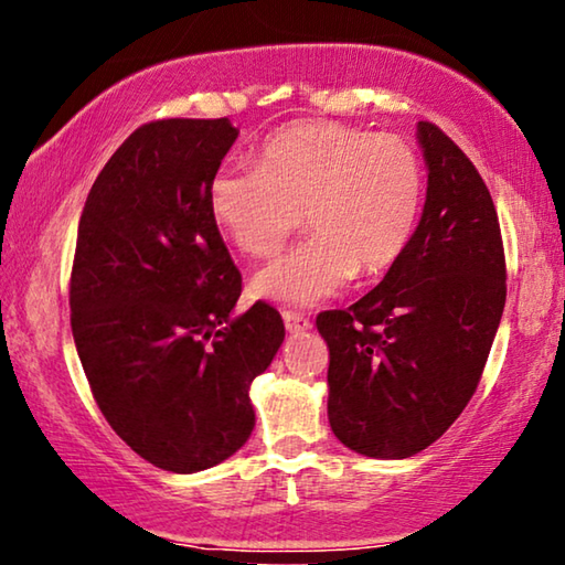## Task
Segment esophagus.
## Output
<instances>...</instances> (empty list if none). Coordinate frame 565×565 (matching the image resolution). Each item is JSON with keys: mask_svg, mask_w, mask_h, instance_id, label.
Masks as SVG:
<instances>
[{"mask_svg": "<svg viewBox=\"0 0 565 565\" xmlns=\"http://www.w3.org/2000/svg\"><path fill=\"white\" fill-rule=\"evenodd\" d=\"M282 320H285V328H288L290 333H302V331H310V328H312L310 320L306 316H300V312L285 310Z\"/></svg>", "mask_w": 565, "mask_h": 565, "instance_id": "1", "label": "esophagus"}]
</instances>
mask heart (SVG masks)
<instances>
[{"instance_id": "obj_1", "label": "heart", "mask_w": 565, "mask_h": 565, "mask_svg": "<svg viewBox=\"0 0 565 565\" xmlns=\"http://www.w3.org/2000/svg\"><path fill=\"white\" fill-rule=\"evenodd\" d=\"M424 163L392 134L298 120L273 134L257 167H222L210 181L214 222L239 253L270 257L298 232L312 237L255 275L267 300L312 306L355 273L379 277L404 257L419 224Z\"/></svg>"}]
</instances>
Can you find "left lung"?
Listing matches in <instances>:
<instances>
[{
    "instance_id": "1",
    "label": "left lung",
    "mask_w": 565,
    "mask_h": 565,
    "mask_svg": "<svg viewBox=\"0 0 565 565\" xmlns=\"http://www.w3.org/2000/svg\"><path fill=\"white\" fill-rule=\"evenodd\" d=\"M427 204L412 245L376 288L316 318L328 343V419L345 447L404 459L470 402L505 308V247L480 171L419 120Z\"/></svg>"
}]
</instances>
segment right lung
Segmentation results:
<instances>
[{
  "instance_id": "obj_1",
  "label": "right lung",
  "mask_w": 565,
  "mask_h": 565,
  "mask_svg": "<svg viewBox=\"0 0 565 565\" xmlns=\"http://www.w3.org/2000/svg\"><path fill=\"white\" fill-rule=\"evenodd\" d=\"M234 138L230 118L143 124L98 173L77 224L71 326L95 404L136 455L179 475L245 445L249 384L285 338L263 300L230 316L242 275L210 181Z\"/></svg>"
}]
</instances>
